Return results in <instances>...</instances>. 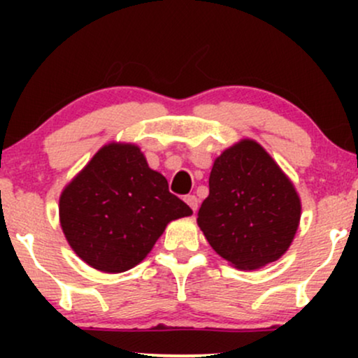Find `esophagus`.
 <instances>
[{
	"mask_svg": "<svg viewBox=\"0 0 358 358\" xmlns=\"http://www.w3.org/2000/svg\"><path fill=\"white\" fill-rule=\"evenodd\" d=\"M185 202L188 203V207L192 208L193 213L196 212V208H199V199H196L195 195H188V196H185Z\"/></svg>",
	"mask_w": 358,
	"mask_h": 358,
	"instance_id": "1",
	"label": "esophagus"
}]
</instances>
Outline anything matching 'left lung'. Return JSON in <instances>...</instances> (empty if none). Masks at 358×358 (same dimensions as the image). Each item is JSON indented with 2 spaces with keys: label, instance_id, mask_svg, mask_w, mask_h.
<instances>
[{
  "label": "left lung",
  "instance_id": "left-lung-1",
  "mask_svg": "<svg viewBox=\"0 0 358 358\" xmlns=\"http://www.w3.org/2000/svg\"><path fill=\"white\" fill-rule=\"evenodd\" d=\"M299 219L296 188L257 141L241 139L217 156L196 224L229 264L252 271L278 261Z\"/></svg>",
  "mask_w": 358,
  "mask_h": 358
}]
</instances>
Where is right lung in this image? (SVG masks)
Instances as JSON below:
<instances>
[{
	"mask_svg": "<svg viewBox=\"0 0 358 358\" xmlns=\"http://www.w3.org/2000/svg\"><path fill=\"white\" fill-rule=\"evenodd\" d=\"M192 213L133 143L102 146L65 185L59 200L60 227L69 245L102 273L138 266L171 220Z\"/></svg>",
	"mask_w": 358,
	"mask_h": 358,
	"instance_id": "right-lung-1",
	"label": "right lung"
}]
</instances>
